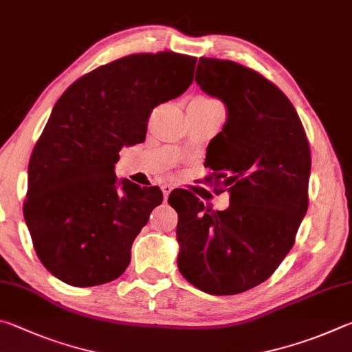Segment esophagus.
Returning a JSON list of instances; mask_svg holds the SVG:
<instances>
[{
	"instance_id": "34e87169",
	"label": "esophagus",
	"mask_w": 352,
	"mask_h": 352,
	"mask_svg": "<svg viewBox=\"0 0 352 352\" xmlns=\"http://www.w3.org/2000/svg\"><path fill=\"white\" fill-rule=\"evenodd\" d=\"M171 190H173V187H171V186H168V184H166V186H164V187H162V192H164V198H165V199H168V196H170V193H171Z\"/></svg>"
}]
</instances>
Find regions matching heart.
Returning a JSON list of instances; mask_svg holds the SVG:
<instances>
[{
    "instance_id": "b5f03b06",
    "label": "heart",
    "mask_w": 352,
    "mask_h": 352,
    "mask_svg": "<svg viewBox=\"0 0 352 352\" xmlns=\"http://www.w3.org/2000/svg\"><path fill=\"white\" fill-rule=\"evenodd\" d=\"M204 100H212V98H204Z\"/></svg>"
}]
</instances>
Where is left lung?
I'll return each mask as SVG.
<instances>
[{"mask_svg":"<svg viewBox=\"0 0 352 352\" xmlns=\"http://www.w3.org/2000/svg\"><path fill=\"white\" fill-rule=\"evenodd\" d=\"M195 80L227 107L204 165L230 206L219 212L190 192L170 195L177 267L201 291L235 295L266 281L292 249L309 204L311 148L291 100L260 72L201 57Z\"/></svg>","mask_w":352,"mask_h":352,"instance_id":"8db88e82","label":"left lung"}]
</instances>
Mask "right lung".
<instances>
[{"instance_id": "1", "label": "right lung", "mask_w": 352, "mask_h": 352, "mask_svg": "<svg viewBox=\"0 0 352 352\" xmlns=\"http://www.w3.org/2000/svg\"><path fill=\"white\" fill-rule=\"evenodd\" d=\"M196 60L126 55L85 74L55 103L29 160L23 212L36 256L66 285L97 286L125 272L164 196L117 182L114 164L123 146L145 140L153 108L187 91Z\"/></svg>"}]
</instances>
